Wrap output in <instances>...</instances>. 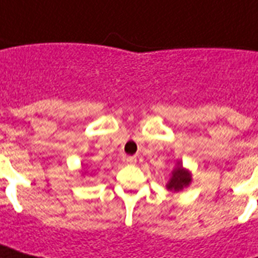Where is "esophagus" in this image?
<instances>
[{
  "label": "esophagus",
  "mask_w": 258,
  "mask_h": 258,
  "mask_svg": "<svg viewBox=\"0 0 258 258\" xmlns=\"http://www.w3.org/2000/svg\"><path fill=\"white\" fill-rule=\"evenodd\" d=\"M125 162H127V164H130V165H135L136 157L135 156H128V157H125Z\"/></svg>",
  "instance_id": "obj_1"
}]
</instances>
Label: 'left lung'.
Returning a JSON list of instances; mask_svg holds the SVG:
<instances>
[{"instance_id":"1","label":"left lung","mask_w":258,"mask_h":258,"mask_svg":"<svg viewBox=\"0 0 258 258\" xmlns=\"http://www.w3.org/2000/svg\"><path fill=\"white\" fill-rule=\"evenodd\" d=\"M191 172L189 169L183 168L182 162L177 161L176 166L172 170V174H170L169 181L166 182L165 187L169 191L178 192L185 189V187H187L191 183Z\"/></svg>"}]
</instances>
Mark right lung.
I'll list each match as a JSON object with an SVG mask.
<instances>
[{
    "mask_svg": "<svg viewBox=\"0 0 258 258\" xmlns=\"http://www.w3.org/2000/svg\"><path fill=\"white\" fill-rule=\"evenodd\" d=\"M85 173H86V172H82V174H85Z\"/></svg>",
    "mask_w": 258,
    "mask_h": 258,
    "instance_id": "add662e5",
    "label": "right lung"
}]
</instances>
